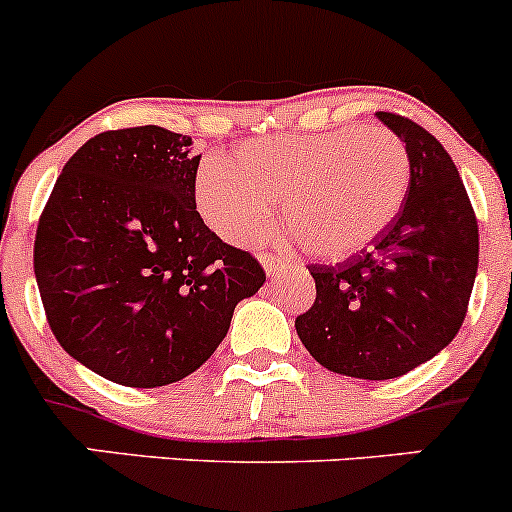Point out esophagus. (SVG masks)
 <instances>
[{"mask_svg":"<svg viewBox=\"0 0 512 512\" xmlns=\"http://www.w3.org/2000/svg\"><path fill=\"white\" fill-rule=\"evenodd\" d=\"M260 262H262V267H265V272L270 277H275L277 272H282L289 265L287 260H282V257H275V255H262Z\"/></svg>","mask_w":512,"mask_h":512,"instance_id":"obj_1","label":"esophagus"}]
</instances>
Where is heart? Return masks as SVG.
<instances>
[{
	"instance_id": "obj_1",
	"label": "heart",
	"mask_w": 512,
	"mask_h": 512,
	"mask_svg": "<svg viewBox=\"0 0 512 512\" xmlns=\"http://www.w3.org/2000/svg\"><path fill=\"white\" fill-rule=\"evenodd\" d=\"M411 180L406 143L391 128L347 126L242 143L210 156L195 175L203 220L235 245H255L282 223L322 260H344L376 240L404 208Z\"/></svg>"
}]
</instances>
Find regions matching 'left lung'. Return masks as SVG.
Here are the masks:
<instances>
[{
	"mask_svg": "<svg viewBox=\"0 0 512 512\" xmlns=\"http://www.w3.org/2000/svg\"><path fill=\"white\" fill-rule=\"evenodd\" d=\"M406 143L404 208L366 250L312 265V309L294 319L307 352L354 379L404 376L453 342L478 272V223L446 148L418 123L376 113Z\"/></svg>",
	"mask_w": 512,
	"mask_h": 512,
	"instance_id": "left-lung-1",
	"label": "left lung"
}]
</instances>
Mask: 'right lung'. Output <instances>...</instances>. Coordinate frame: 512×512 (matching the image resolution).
Instances as JSON below:
<instances>
[{
  "instance_id": "1",
  "label": "right lung",
  "mask_w": 512,
  "mask_h": 512,
  "mask_svg": "<svg viewBox=\"0 0 512 512\" xmlns=\"http://www.w3.org/2000/svg\"><path fill=\"white\" fill-rule=\"evenodd\" d=\"M200 156L160 126L106 131L61 170L34 240L56 342L103 379L156 389L210 359L260 262L195 210Z\"/></svg>"
}]
</instances>
